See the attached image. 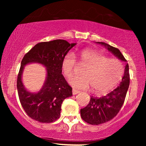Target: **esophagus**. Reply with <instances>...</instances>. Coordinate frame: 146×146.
<instances>
[{
	"label": "esophagus",
	"instance_id": "1",
	"mask_svg": "<svg viewBox=\"0 0 146 146\" xmlns=\"http://www.w3.org/2000/svg\"><path fill=\"white\" fill-rule=\"evenodd\" d=\"M72 93H73V95H76V94H78V93H80V91H79V90H75V89H73V90H72Z\"/></svg>",
	"mask_w": 146,
	"mask_h": 146
}]
</instances>
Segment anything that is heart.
<instances>
[{
    "label": "heart",
    "instance_id": "heart-1",
    "mask_svg": "<svg viewBox=\"0 0 146 146\" xmlns=\"http://www.w3.org/2000/svg\"><path fill=\"white\" fill-rule=\"evenodd\" d=\"M79 64L84 65L80 76H74L69 84L74 88L86 90L91 87L95 94H104L113 89L121 81L123 66L119 60L107 58L93 49L86 48L80 53ZM77 65L73 53H68L63 58L62 70L66 78H70Z\"/></svg>",
    "mask_w": 146,
    "mask_h": 146
}]
</instances>
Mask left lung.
<instances>
[{
	"mask_svg": "<svg viewBox=\"0 0 146 146\" xmlns=\"http://www.w3.org/2000/svg\"><path fill=\"white\" fill-rule=\"evenodd\" d=\"M98 43L104 45L119 59L126 62L124 56L117 48L104 42ZM130 84V73L128 64L125 65L124 75L120 85L112 92L102 98L91 97L88 104L80 110L81 117L84 121L91 125H99L109 121L119 112L125 101V95Z\"/></svg>",
	"mask_w": 146,
	"mask_h": 146,
	"instance_id": "obj_1",
	"label": "left lung"
}]
</instances>
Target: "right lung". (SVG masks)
Segmentation results:
<instances>
[{"label": "right lung", "instance_id": "add662e5", "mask_svg": "<svg viewBox=\"0 0 146 146\" xmlns=\"http://www.w3.org/2000/svg\"><path fill=\"white\" fill-rule=\"evenodd\" d=\"M75 44L60 39L42 42L23 57L17 78L18 98L25 113L33 119L41 123L56 121L60 116L63 101L73 95L72 88L62 74V62ZM31 62L42 63L48 68L44 86L37 94L27 92L21 82L24 66Z\"/></svg>", "mask_w": 146, "mask_h": 146}]
</instances>
